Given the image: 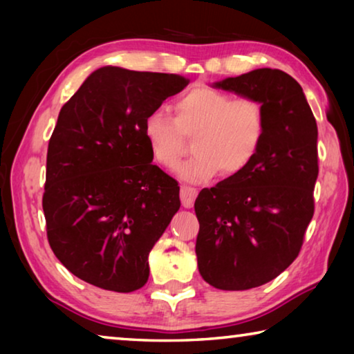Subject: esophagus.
<instances>
[{
    "label": "esophagus",
    "instance_id": "34e87169",
    "mask_svg": "<svg viewBox=\"0 0 354 354\" xmlns=\"http://www.w3.org/2000/svg\"><path fill=\"white\" fill-rule=\"evenodd\" d=\"M179 195H181V201L184 207H192L194 206V201L198 195V190L195 187H190V185H181V190H179Z\"/></svg>",
    "mask_w": 354,
    "mask_h": 354
}]
</instances>
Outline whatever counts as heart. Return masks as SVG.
Listing matches in <instances>:
<instances>
[{
    "label": "heart",
    "instance_id": "heart-1",
    "mask_svg": "<svg viewBox=\"0 0 354 354\" xmlns=\"http://www.w3.org/2000/svg\"><path fill=\"white\" fill-rule=\"evenodd\" d=\"M175 120L153 111L143 120V137L156 164L176 170L194 140L196 153L179 175L189 183H206L223 170L241 175L259 154L267 133L266 111L254 98H232L217 88L200 86L181 95L173 106Z\"/></svg>",
    "mask_w": 354,
    "mask_h": 354
}]
</instances>
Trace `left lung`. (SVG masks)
<instances>
[{"instance_id": "8db88e82", "label": "left lung", "mask_w": 354, "mask_h": 354, "mask_svg": "<svg viewBox=\"0 0 354 354\" xmlns=\"http://www.w3.org/2000/svg\"><path fill=\"white\" fill-rule=\"evenodd\" d=\"M214 87L262 103L267 133L247 170L195 201V253L203 279L221 290L268 283L297 259L314 215L317 123L303 88L277 68H257Z\"/></svg>"}]
</instances>
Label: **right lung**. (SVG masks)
<instances>
[{
    "mask_svg": "<svg viewBox=\"0 0 354 354\" xmlns=\"http://www.w3.org/2000/svg\"><path fill=\"white\" fill-rule=\"evenodd\" d=\"M179 75L103 67L59 112L46 154V237L65 268L113 292L145 286L148 254L178 212L176 179L153 165L143 120L187 86Z\"/></svg>",
    "mask_w": 354,
    "mask_h": 354,
    "instance_id": "1",
    "label": "right lung"
}]
</instances>
